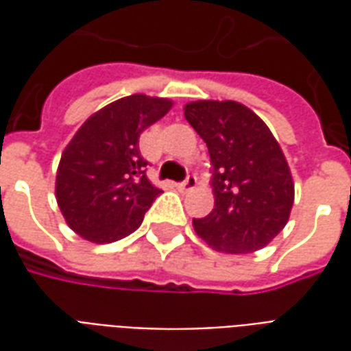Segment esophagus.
I'll list each match as a JSON object with an SVG mask.
<instances>
[{
  "label": "esophagus",
  "instance_id": "1",
  "mask_svg": "<svg viewBox=\"0 0 351 351\" xmlns=\"http://www.w3.org/2000/svg\"><path fill=\"white\" fill-rule=\"evenodd\" d=\"M195 184H197V178H195V175H188L184 182L178 184V190H182V191L193 190V188H195Z\"/></svg>",
  "mask_w": 351,
  "mask_h": 351
}]
</instances>
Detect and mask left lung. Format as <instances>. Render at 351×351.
<instances>
[{
  "mask_svg": "<svg viewBox=\"0 0 351 351\" xmlns=\"http://www.w3.org/2000/svg\"><path fill=\"white\" fill-rule=\"evenodd\" d=\"M184 116L213 163V213L193 228L214 250L248 254L271 243L293 206V178L267 123L237 101H193Z\"/></svg>",
  "mask_w": 351,
  "mask_h": 351,
  "instance_id": "1",
  "label": "left lung"
}]
</instances>
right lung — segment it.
I'll return each mask as SVG.
<instances>
[{
    "label": "right lung",
    "mask_w": 351,
    "mask_h": 351,
    "mask_svg": "<svg viewBox=\"0 0 351 351\" xmlns=\"http://www.w3.org/2000/svg\"><path fill=\"white\" fill-rule=\"evenodd\" d=\"M173 103L128 95L88 118L65 146L56 175L58 206L67 226L90 243H114L143 223L161 190L146 178L141 133Z\"/></svg>",
    "instance_id": "1"
}]
</instances>
